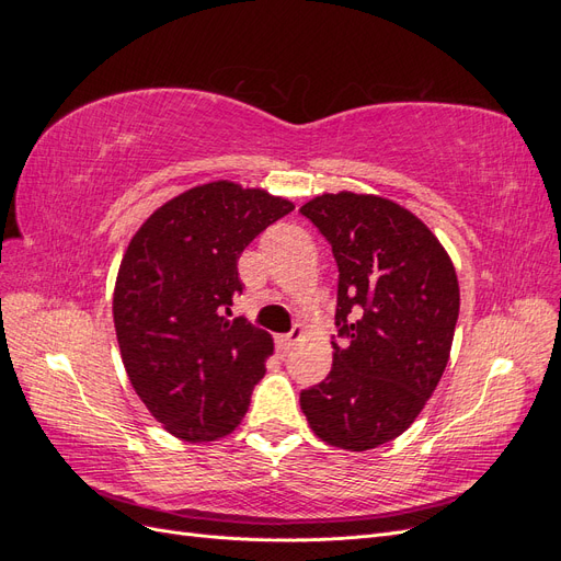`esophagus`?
<instances>
[{"label":"esophagus","mask_w":561,"mask_h":561,"mask_svg":"<svg viewBox=\"0 0 561 561\" xmlns=\"http://www.w3.org/2000/svg\"><path fill=\"white\" fill-rule=\"evenodd\" d=\"M301 334H304L301 328H293L287 334H280V336L276 339V344H278L280 351H293V348L301 342Z\"/></svg>","instance_id":"1"}]
</instances>
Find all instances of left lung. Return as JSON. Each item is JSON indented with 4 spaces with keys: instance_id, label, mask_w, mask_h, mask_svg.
Wrapping results in <instances>:
<instances>
[{
    "instance_id": "obj_1",
    "label": "left lung",
    "mask_w": 561,
    "mask_h": 561,
    "mask_svg": "<svg viewBox=\"0 0 561 561\" xmlns=\"http://www.w3.org/2000/svg\"><path fill=\"white\" fill-rule=\"evenodd\" d=\"M339 266L332 369L299 393L322 443L365 451L404 433L447 367L458 280L431 229L398 203L322 194L299 210Z\"/></svg>"
}]
</instances>
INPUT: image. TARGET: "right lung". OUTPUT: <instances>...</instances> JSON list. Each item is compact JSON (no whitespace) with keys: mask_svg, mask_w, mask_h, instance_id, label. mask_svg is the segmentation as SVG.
<instances>
[{"mask_svg":"<svg viewBox=\"0 0 561 561\" xmlns=\"http://www.w3.org/2000/svg\"><path fill=\"white\" fill-rule=\"evenodd\" d=\"M293 210L262 190L210 182L161 206L124 254L114 287L122 360L151 416L184 443L231 433L264 377L274 339L229 318L243 293L239 257Z\"/></svg>","mask_w":561,"mask_h":561,"instance_id":"obj_1","label":"right lung"}]
</instances>
